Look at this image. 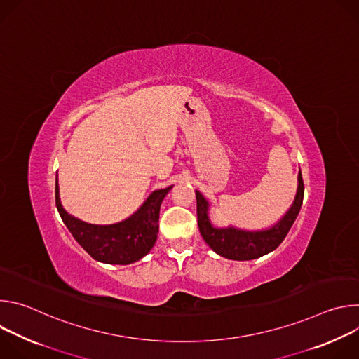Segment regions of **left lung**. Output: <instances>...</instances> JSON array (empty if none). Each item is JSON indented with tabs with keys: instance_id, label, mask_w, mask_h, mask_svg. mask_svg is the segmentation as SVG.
Here are the masks:
<instances>
[{
	"instance_id": "obj_1",
	"label": "left lung",
	"mask_w": 359,
	"mask_h": 359,
	"mask_svg": "<svg viewBox=\"0 0 359 359\" xmlns=\"http://www.w3.org/2000/svg\"><path fill=\"white\" fill-rule=\"evenodd\" d=\"M197 198V224L203 240L219 255L229 260L245 262L263 257L274 251L285 238L291 226L294 224L304 198V183L301 170L298 173L297 193L290 209L271 227L263 230H244L234 226L216 227L209 216L212 204L198 190Z\"/></svg>"
}]
</instances>
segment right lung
Here are the masks:
<instances>
[{
	"mask_svg": "<svg viewBox=\"0 0 359 359\" xmlns=\"http://www.w3.org/2000/svg\"><path fill=\"white\" fill-rule=\"evenodd\" d=\"M173 186L151 191L142 206L128 219L114 224H90L69 215L61 203L58 173L55 201L60 216L74 238L96 262L126 266L139 262L158 240L162 201Z\"/></svg>",
	"mask_w": 359,
	"mask_h": 359,
	"instance_id": "add662e5",
	"label": "right lung"
}]
</instances>
